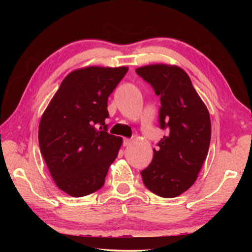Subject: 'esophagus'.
<instances>
[{"instance_id":"esophagus-1","label":"esophagus","mask_w":252,"mask_h":252,"mask_svg":"<svg viewBox=\"0 0 252 252\" xmlns=\"http://www.w3.org/2000/svg\"><path fill=\"white\" fill-rule=\"evenodd\" d=\"M131 142H132V141H131L130 139H125V140H123V146H125V147L130 146Z\"/></svg>"}]
</instances>
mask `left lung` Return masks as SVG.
Masks as SVG:
<instances>
[{
    "label": "left lung",
    "instance_id": "left-lung-1",
    "mask_svg": "<svg viewBox=\"0 0 252 252\" xmlns=\"http://www.w3.org/2000/svg\"><path fill=\"white\" fill-rule=\"evenodd\" d=\"M160 95L159 122L168 130L141 171L144 186L162 198H174L197 180L211 138L210 114L181 67L151 64L135 70Z\"/></svg>",
    "mask_w": 252,
    "mask_h": 252
}]
</instances>
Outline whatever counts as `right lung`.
<instances>
[{"mask_svg": "<svg viewBox=\"0 0 252 252\" xmlns=\"http://www.w3.org/2000/svg\"><path fill=\"white\" fill-rule=\"evenodd\" d=\"M127 70L87 66L72 71L42 114L41 155L55 185L71 197L101 189L118 157L122 138L108 133L104 121L109 117L108 97Z\"/></svg>", "mask_w": 252, "mask_h": 252, "instance_id": "obj_1", "label": "right lung"}]
</instances>
